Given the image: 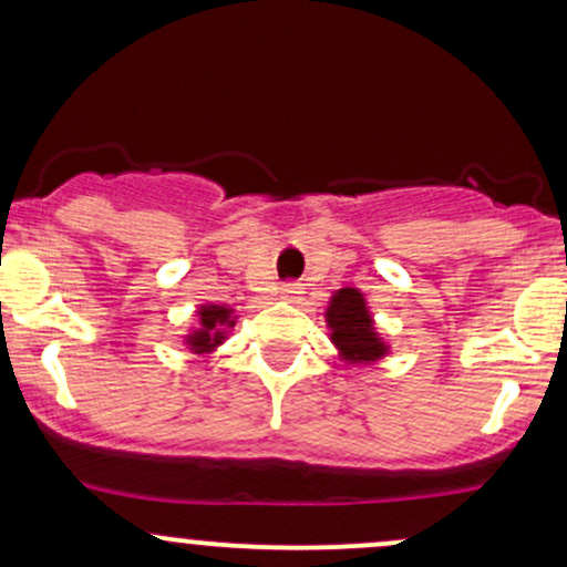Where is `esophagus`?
<instances>
[{"instance_id":"1","label":"esophagus","mask_w":567,"mask_h":567,"mask_svg":"<svg viewBox=\"0 0 567 567\" xmlns=\"http://www.w3.org/2000/svg\"><path fill=\"white\" fill-rule=\"evenodd\" d=\"M279 292H282L285 301H298L303 288H301V285H296V282H288V285H282V290H279Z\"/></svg>"}]
</instances>
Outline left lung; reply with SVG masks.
I'll list each match as a JSON object with an SVG mask.
<instances>
[{
	"label": "left lung",
	"instance_id": "obj_1",
	"mask_svg": "<svg viewBox=\"0 0 567 567\" xmlns=\"http://www.w3.org/2000/svg\"><path fill=\"white\" fill-rule=\"evenodd\" d=\"M328 324L333 328V343L351 362H373L386 354V347L373 330L365 298L360 290L343 288L328 306Z\"/></svg>",
	"mask_w": 567,
	"mask_h": 567
}]
</instances>
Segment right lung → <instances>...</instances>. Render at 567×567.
Listing matches in <instances>:
<instances>
[{
    "mask_svg": "<svg viewBox=\"0 0 567 567\" xmlns=\"http://www.w3.org/2000/svg\"><path fill=\"white\" fill-rule=\"evenodd\" d=\"M229 324H234L231 309H226V306H202L199 330L188 336V347L197 351V354L210 351L213 347H218V343L224 341V330L220 328H229Z\"/></svg>",
    "mask_w": 567,
    "mask_h": 567,
    "instance_id": "add662e5",
    "label": "right lung"
}]
</instances>
